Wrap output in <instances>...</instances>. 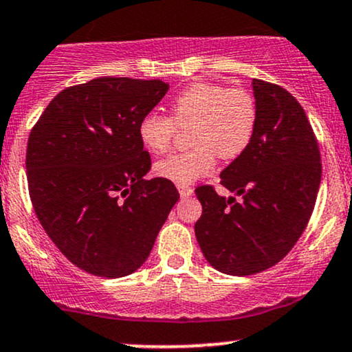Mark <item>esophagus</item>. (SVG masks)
<instances>
[{
  "instance_id": "1",
  "label": "esophagus",
  "mask_w": 352,
  "mask_h": 352,
  "mask_svg": "<svg viewBox=\"0 0 352 352\" xmlns=\"http://www.w3.org/2000/svg\"><path fill=\"white\" fill-rule=\"evenodd\" d=\"M177 188H179V193H180L182 199H187V197H190L193 193L192 187H188V185H179Z\"/></svg>"
}]
</instances>
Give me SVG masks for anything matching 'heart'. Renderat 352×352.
I'll use <instances>...</instances> for the list:
<instances>
[{"instance_id": "b5f03b06", "label": "heart", "mask_w": 352, "mask_h": 352, "mask_svg": "<svg viewBox=\"0 0 352 352\" xmlns=\"http://www.w3.org/2000/svg\"><path fill=\"white\" fill-rule=\"evenodd\" d=\"M172 116L147 112L140 117L137 132L148 152L168 148L177 125L190 127V144L195 148L175 152L155 162L157 177L177 185H188L207 175L220 159L241 155L252 142L256 127V102L245 89H227L213 82H195L172 100Z\"/></svg>"}]
</instances>
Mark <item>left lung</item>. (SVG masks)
<instances>
[{"label":"left lung","instance_id":"8db88e82","mask_svg":"<svg viewBox=\"0 0 352 352\" xmlns=\"http://www.w3.org/2000/svg\"><path fill=\"white\" fill-rule=\"evenodd\" d=\"M256 127L246 151L220 173L240 197H221L210 185L195 190L201 217L195 236L213 268L248 276L288 254L308 225L319 184L321 157L305 111L286 89L253 79Z\"/></svg>","mask_w":352,"mask_h":352}]
</instances>
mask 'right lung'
Returning a JSON list of instances; mask_svg holds the SVG:
<instances>
[{"label": "right lung", "mask_w": 352, "mask_h": 352, "mask_svg": "<svg viewBox=\"0 0 352 352\" xmlns=\"http://www.w3.org/2000/svg\"><path fill=\"white\" fill-rule=\"evenodd\" d=\"M164 80L98 78L60 91L28 140L30 197L60 253L84 272L120 278L144 265L180 199L137 125L167 94Z\"/></svg>", "instance_id": "obj_1"}]
</instances>
